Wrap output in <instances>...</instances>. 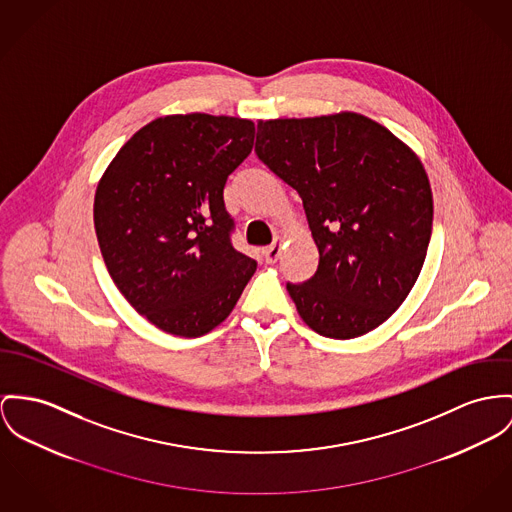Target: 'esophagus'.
Here are the masks:
<instances>
[{
  "instance_id": "34e87169",
  "label": "esophagus",
  "mask_w": 512,
  "mask_h": 512,
  "mask_svg": "<svg viewBox=\"0 0 512 512\" xmlns=\"http://www.w3.org/2000/svg\"><path fill=\"white\" fill-rule=\"evenodd\" d=\"M280 249H282V241L276 237L275 243L263 251V257H265V261H267L269 265H273V263L278 261V257H280Z\"/></svg>"
}]
</instances>
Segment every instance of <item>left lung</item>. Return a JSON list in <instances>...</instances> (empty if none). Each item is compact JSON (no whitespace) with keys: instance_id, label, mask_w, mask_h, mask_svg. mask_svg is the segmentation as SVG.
Listing matches in <instances>:
<instances>
[{"instance_id":"8db88e82","label":"left lung","mask_w":512,"mask_h":512,"mask_svg":"<svg viewBox=\"0 0 512 512\" xmlns=\"http://www.w3.org/2000/svg\"><path fill=\"white\" fill-rule=\"evenodd\" d=\"M255 154L304 202L319 249L315 275L286 282L300 317L329 339H354L403 304L433 232L419 158L356 113L257 124Z\"/></svg>"}]
</instances>
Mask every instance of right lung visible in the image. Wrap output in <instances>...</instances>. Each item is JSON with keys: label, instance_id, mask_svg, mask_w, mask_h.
Returning <instances> with one entry per match:
<instances>
[{"label": "right lung", "instance_id": "add662e5", "mask_svg": "<svg viewBox=\"0 0 512 512\" xmlns=\"http://www.w3.org/2000/svg\"><path fill=\"white\" fill-rule=\"evenodd\" d=\"M255 124L204 113L140 128L99 181L93 220L122 296L171 335L200 337L234 310L257 261L232 245L228 175L251 154Z\"/></svg>", "mask_w": 512, "mask_h": 512}]
</instances>
